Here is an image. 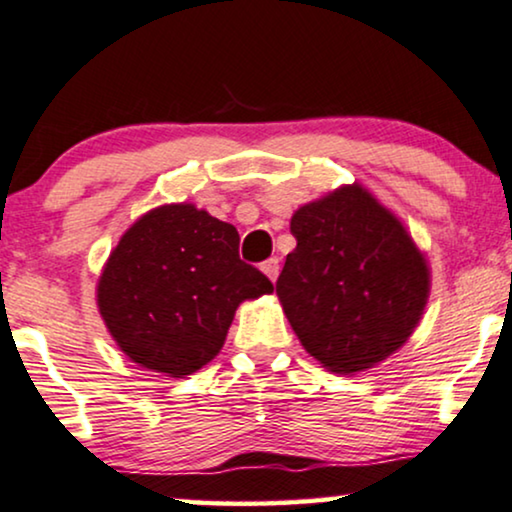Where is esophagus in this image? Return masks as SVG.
Listing matches in <instances>:
<instances>
[{
    "mask_svg": "<svg viewBox=\"0 0 512 512\" xmlns=\"http://www.w3.org/2000/svg\"><path fill=\"white\" fill-rule=\"evenodd\" d=\"M261 270L268 275L270 282H275L277 280V273H280V261H277L275 256L268 258V261L261 263Z\"/></svg>",
    "mask_w": 512,
    "mask_h": 512,
    "instance_id": "1",
    "label": "esophagus"
}]
</instances>
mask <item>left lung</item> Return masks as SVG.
Returning a JSON list of instances; mask_svg holds the SVG:
<instances>
[{
  "label": "left lung",
  "instance_id": "1",
  "mask_svg": "<svg viewBox=\"0 0 512 512\" xmlns=\"http://www.w3.org/2000/svg\"><path fill=\"white\" fill-rule=\"evenodd\" d=\"M292 235L275 289L315 361L353 375L401 349L430 296V268L401 220L353 182L301 206Z\"/></svg>",
  "mask_w": 512,
  "mask_h": 512
}]
</instances>
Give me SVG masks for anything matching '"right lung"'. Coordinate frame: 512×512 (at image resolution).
Returning a JSON list of instances; mask_svg holds the SVG:
<instances>
[{"label":"right lung","mask_w":512,"mask_h":512,"mask_svg":"<svg viewBox=\"0 0 512 512\" xmlns=\"http://www.w3.org/2000/svg\"><path fill=\"white\" fill-rule=\"evenodd\" d=\"M270 292L273 282L239 258L235 225L168 204L144 213L111 251L97 304L130 361L185 377L218 356L237 306Z\"/></svg>","instance_id":"add662e5"}]
</instances>
